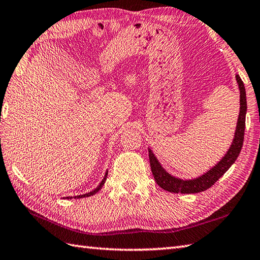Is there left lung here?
I'll list each match as a JSON object with an SVG mask.
<instances>
[{
    "label": "left lung",
    "instance_id": "obj_1",
    "mask_svg": "<svg viewBox=\"0 0 260 260\" xmlns=\"http://www.w3.org/2000/svg\"><path fill=\"white\" fill-rule=\"evenodd\" d=\"M237 82H238L240 90V113L237 123V128L235 137L228 150L227 154L222 157L217 165H214L212 169H210L207 173L199 176L193 180H181L169 174L165 171L162 165L159 164L157 158L154 155L153 152L148 148V156H150L151 170L154 179L156 183L164 189L165 191L173 193H198L206 191L209 187H211L221 176L227 172L228 169L235 163L237 157L239 156L242 144H244V135H245V126H246V112H247V101H246V89L245 85L241 78L236 75Z\"/></svg>",
    "mask_w": 260,
    "mask_h": 260
}]
</instances>
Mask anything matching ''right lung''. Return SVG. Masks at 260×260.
<instances>
[{
	"instance_id": "obj_1",
	"label": "right lung",
	"mask_w": 260,
	"mask_h": 260,
	"mask_svg": "<svg viewBox=\"0 0 260 260\" xmlns=\"http://www.w3.org/2000/svg\"><path fill=\"white\" fill-rule=\"evenodd\" d=\"M107 174H108V172H106V174H105V176H104V179H103V181L101 182V184H99L95 190H92L91 192H88V193H86V194H81V196H77V197H75V199H80V198H86V197H90V196H93V194H96V193L102 189V186L104 185V183H105V181H106V179H107ZM67 199H69V197H67Z\"/></svg>"
}]
</instances>
